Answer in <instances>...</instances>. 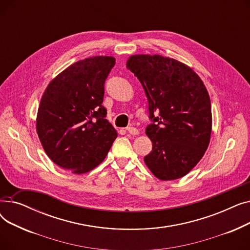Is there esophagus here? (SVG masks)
<instances>
[{
	"instance_id": "34e87169",
	"label": "esophagus",
	"mask_w": 250,
	"mask_h": 250,
	"mask_svg": "<svg viewBox=\"0 0 250 250\" xmlns=\"http://www.w3.org/2000/svg\"><path fill=\"white\" fill-rule=\"evenodd\" d=\"M126 132H127L128 134H130V135H134V136H136V135L139 134V130H138L136 127H134V126H128V127H126Z\"/></svg>"
}]
</instances>
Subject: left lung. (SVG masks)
Listing matches in <instances>:
<instances>
[{
	"label": "left lung",
	"instance_id": "8db88e82",
	"mask_svg": "<svg viewBox=\"0 0 250 250\" xmlns=\"http://www.w3.org/2000/svg\"><path fill=\"white\" fill-rule=\"evenodd\" d=\"M126 68L145 90L153 122L146 127L153 148L144 161L161 180L185 176L203 158L211 139L206 86L187 64L159 55L129 57Z\"/></svg>",
	"mask_w": 250,
	"mask_h": 250
}]
</instances>
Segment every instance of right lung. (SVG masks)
<instances>
[{
  "mask_svg": "<svg viewBox=\"0 0 250 250\" xmlns=\"http://www.w3.org/2000/svg\"><path fill=\"white\" fill-rule=\"evenodd\" d=\"M112 57L74 62L46 87L39 104L36 130L46 155L75 174L86 173L106 157L117 133L105 118V80Z\"/></svg>",
  "mask_w": 250,
  "mask_h": 250,
  "instance_id": "1",
  "label": "right lung"
}]
</instances>
